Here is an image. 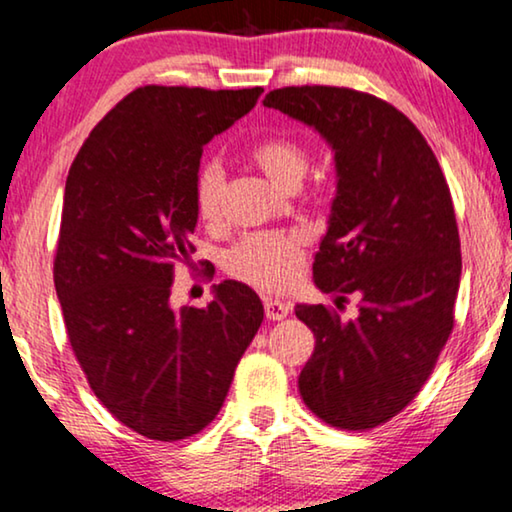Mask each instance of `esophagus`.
I'll use <instances>...</instances> for the list:
<instances>
[{
  "mask_svg": "<svg viewBox=\"0 0 512 512\" xmlns=\"http://www.w3.org/2000/svg\"><path fill=\"white\" fill-rule=\"evenodd\" d=\"M264 313H266V320H273V322L285 320L287 315H290V304L266 297L264 299Z\"/></svg>",
  "mask_w": 512,
  "mask_h": 512,
  "instance_id": "esophagus-1",
  "label": "esophagus"
}]
</instances>
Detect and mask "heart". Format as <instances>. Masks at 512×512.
Instances as JSON below:
<instances>
[{"instance_id": "b5f03b06", "label": "heart", "mask_w": 512, "mask_h": 512, "mask_svg": "<svg viewBox=\"0 0 512 512\" xmlns=\"http://www.w3.org/2000/svg\"><path fill=\"white\" fill-rule=\"evenodd\" d=\"M246 157L269 181L283 190H297L308 171V150L292 136H266L250 143ZM225 171L218 162L201 164L194 176V208L201 222L218 225L225 215ZM306 236L297 229L262 232L241 239L222 257V269L259 290H287L301 271Z\"/></svg>"}]
</instances>
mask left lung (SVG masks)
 <instances>
[{
    "label": "left lung",
    "instance_id": "8db88e82",
    "mask_svg": "<svg viewBox=\"0 0 512 512\" xmlns=\"http://www.w3.org/2000/svg\"><path fill=\"white\" fill-rule=\"evenodd\" d=\"M264 106L315 127L334 150L336 197L313 278L336 307L360 301L348 323L334 306H297L315 334L301 399L331 427L373 429L417 397L455 327L462 253L450 187L420 129L383 99L292 85Z\"/></svg>",
    "mask_w": 512,
    "mask_h": 512
}]
</instances>
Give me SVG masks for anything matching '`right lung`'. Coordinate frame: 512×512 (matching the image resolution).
I'll use <instances>...</instances> for the list:
<instances>
[{"instance_id":"right-lung-1","label":"right lung","mask_w":512,"mask_h":512,"mask_svg":"<svg viewBox=\"0 0 512 512\" xmlns=\"http://www.w3.org/2000/svg\"><path fill=\"white\" fill-rule=\"evenodd\" d=\"M262 88L143 85L99 120L71 164L55 290L95 397L136 434L181 441L213 422L264 320L248 285H215L206 308L169 306L194 246V176L204 146Z\"/></svg>"}]
</instances>
